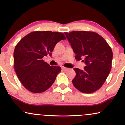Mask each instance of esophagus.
Returning <instances> with one entry per match:
<instances>
[{"mask_svg":"<svg viewBox=\"0 0 125 125\" xmlns=\"http://www.w3.org/2000/svg\"><path fill=\"white\" fill-rule=\"evenodd\" d=\"M61 68H62V69L64 71H67V70H68V68L64 67V66H62V67H61Z\"/></svg>","mask_w":125,"mask_h":125,"instance_id":"1","label":"esophagus"}]
</instances>
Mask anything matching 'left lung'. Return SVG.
<instances>
[{"mask_svg":"<svg viewBox=\"0 0 125 125\" xmlns=\"http://www.w3.org/2000/svg\"><path fill=\"white\" fill-rule=\"evenodd\" d=\"M77 60L83 59V70L75 68L76 75L72 83L85 93L98 90L105 83L112 69L113 52L106 41L98 33L84 31L65 32Z\"/></svg>","mask_w":125,"mask_h":125,"instance_id":"obj_1","label":"left lung"}]
</instances>
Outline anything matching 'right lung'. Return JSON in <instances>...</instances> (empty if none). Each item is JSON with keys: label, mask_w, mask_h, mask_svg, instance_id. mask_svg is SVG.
Listing matches in <instances>:
<instances>
[{"label": "right lung", "mask_w": 125, "mask_h": 125, "mask_svg": "<svg viewBox=\"0 0 125 125\" xmlns=\"http://www.w3.org/2000/svg\"><path fill=\"white\" fill-rule=\"evenodd\" d=\"M65 39V35L60 32L35 31L24 37L16 45L14 68L27 90L35 93H42L52 86L61 68L51 66L42 58L52 56L56 44Z\"/></svg>", "instance_id": "right-lung-1"}]
</instances>
